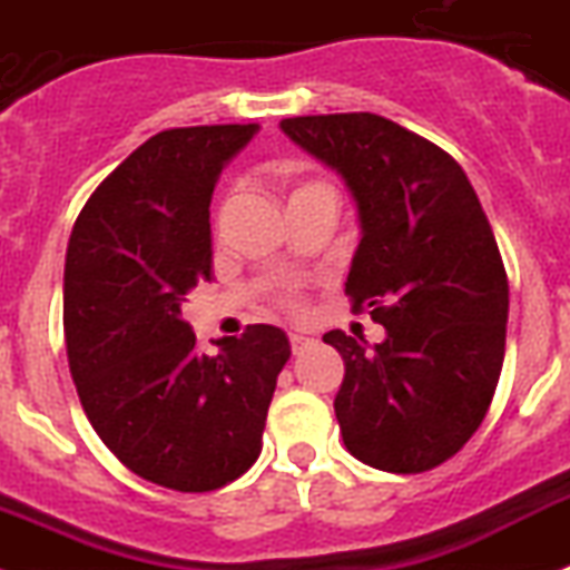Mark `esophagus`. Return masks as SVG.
<instances>
[{
    "label": "esophagus",
    "instance_id": "obj_1",
    "mask_svg": "<svg viewBox=\"0 0 570 570\" xmlns=\"http://www.w3.org/2000/svg\"><path fill=\"white\" fill-rule=\"evenodd\" d=\"M288 337H291V348H294V354L305 352L308 345H314V337H308V334H303V332H291Z\"/></svg>",
    "mask_w": 570,
    "mask_h": 570
}]
</instances>
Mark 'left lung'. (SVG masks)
Listing matches in <instances>:
<instances>
[{
	"label": "left lung",
	"mask_w": 570,
	"mask_h": 570,
	"mask_svg": "<svg viewBox=\"0 0 570 570\" xmlns=\"http://www.w3.org/2000/svg\"><path fill=\"white\" fill-rule=\"evenodd\" d=\"M279 129L352 193L360 245L345 294L386 328L374 345L323 337L345 363V450L386 473L432 470L479 430L504 363L508 274L479 196L444 149L372 111Z\"/></svg>",
	"instance_id": "1"
}]
</instances>
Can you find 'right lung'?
I'll list each match as a JSON object with an SVG mask.
<instances>
[{
	"label": "right lung",
	"instance_id": "right-lung-1",
	"mask_svg": "<svg viewBox=\"0 0 570 570\" xmlns=\"http://www.w3.org/2000/svg\"><path fill=\"white\" fill-rule=\"evenodd\" d=\"M259 124L167 129L91 193L68 238L62 325L91 426L140 479L181 493L225 488L262 452L291 343L247 325L202 354L181 320L210 279V202Z\"/></svg>",
	"mask_w": 570,
	"mask_h": 570
}]
</instances>
